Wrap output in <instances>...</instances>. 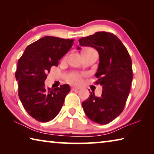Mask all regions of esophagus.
<instances>
[{
	"mask_svg": "<svg viewBox=\"0 0 154 154\" xmlns=\"http://www.w3.org/2000/svg\"><path fill=\"white\" fill-rule=\"evenodd\" d=\"M79 89H80V88H79V87H75V86H73V87L71 88V90L72 91L78 90H79Z\"/></svg>",
	"mask_w": 154,
	"mask_h": 154,
	"instance_id": "1",
	"label": "esophagus"
}]
</instances>
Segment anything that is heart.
<instances>
[{
  "label": "heart",
  "mask_w": 154,
  "mask_h": 154,
  "mask_svg": "<svg viewBox=\"0 0 154 154\" xmlns=\"http://www.w3.org/2000/svg\"><path fill=\"white\" fill-rule=\"evenodd\" d=\"M90 50H94V49L91 48H85L82 49V51H90ZM82 75L79 73H71L68 75L66 79L68 82L70 83H73V84H79V83L82 82Z\"/></svg>",
  "instance_id": "1"
}]
</instances>
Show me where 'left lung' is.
I'll return each instance as SVG.
<instances>
[{"label":"left lung","instance_id":"8db88e82","mask_svg":"<svg viewBox=\"0 0 154 154\" xmlns=\"http://www.w3.org/2000/svg\"><path fill=\"white\" fill-rule=\"evenodd\" d=\"M80 46L94 48L99 54L95 76L103 86L102 95L91 93L82 106L88 118L99 124L110 123L123 111L132 80V60L118 36L107 32H96L79 40ZM81 48L78 47L77 49Z\"/></svg>","mask_w":154,"mask_h":154}]
</instances>
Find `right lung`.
Here are the masks:
<instances>
[{"label": "right lung", "instance_id": "1", "mask_svg": "<svg viewBox=\"0 0 154 154\" xmlns=\"http://www.w3.org/2000/svg\"><path fill=\"white\" fill-rule=\"evenodd\" d=\"M73 39L46 36L26 48L18 60L15 78L18 95L27 113L36 120L47 122L58 114L71 88L68 84L46 88L45 80L52 66L71 48Z\"/></svg>", "mask_w": 154, "mask_h": 154}]
</instances>
